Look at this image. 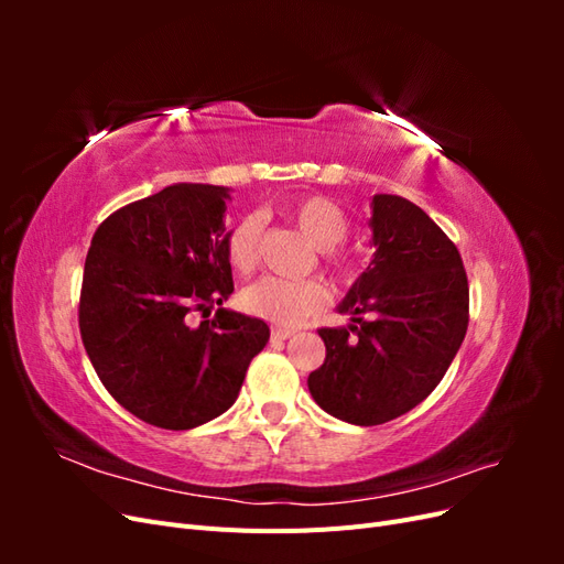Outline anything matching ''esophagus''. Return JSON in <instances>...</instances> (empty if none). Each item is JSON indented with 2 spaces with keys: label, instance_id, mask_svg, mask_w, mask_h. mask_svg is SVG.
Wrapping results in <instances>:
<instances>
[{
  "label": "esophagus",
  "instance_id": "34e87169",
  "mask_svg": "<svg viewBox=\"0 0 564 564\" xmlns=\"http://www.w3.org/2000/svg\"><path fill=\"white\" fill-rule=\"evenodd\" d=\"M296 332L294 329H286V327H275L272 329V340H286V338H292Z\"/></svg>",
  "mask_w": 564,
  "mask_h": 564
}]
</instances>
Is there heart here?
Returning <instances> with one entry per match:
<instances>
[{
  "instance_id": "b5f03b06",
  "label": "heart",
  "mask_w": 564,
  "mask_h": 564,
  "mask_svg": "<svg viewBox=\"0 0 564 564\" xmlns=\"http://www.w3.org/2000/svg\"><path fill=\"white\" fill-rule=\"evenodd\" d=\"M286 216L294 220L299 230L317 249L336 247L348 232V220L344 212L324 197H303L286 209ZM259 216H245L230 230L226 253L232 270L240 272V275H249L256 263H259ZM327 303L329 289L319 280H284L268 275L256 280L242 292V305L247 313L272 324H282V327H296L303 319L319 313Z\"/></svg>"
}]
</instances>
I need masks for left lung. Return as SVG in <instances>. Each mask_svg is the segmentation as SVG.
Returning <instances> with one entry per match:
<instances>
[{"label": "left lung", "instance_id": "8db88e82", "mask_svg": "<svg viewBox=\"0 0 564 564\" xmlns=\"http://www.w3.org/2000/svg\"><path fill=\"white\" fill-rule=\"evenodd\" d=\"M373 256L338 313L348 327L319 329L324 365L308 390L324 412L379 425L431 395L468 329V278L435 220L400 195L371 197Z\"/></svg>", "mask_w": 564, "mask_h": 564}]
</instances>
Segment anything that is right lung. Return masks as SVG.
Returning <instances> with one entry per match:
<instances>
[{
	"mask_svg": "<svg viewBox=\"0 0 564 564\" xmlns=\"http://www.w3.org/2000/svg\"><path fill=\"white\" fill-rule=\"evenodd\" d=\"M230 187L174 183L131 202L94 232L84 263L79 332L89 360L127 412L191 431L232 406L268 324L224 308ZM219 311L191 325L193 310Z\"/></svg>",
	"mask_w": 564,
	"mask_h": 564,
	"instance_id": "add662e5",
	"label": "right lung"
}]
</instances>
